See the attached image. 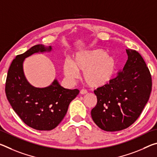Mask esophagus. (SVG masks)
<instances>
[{
    "label": "esophagus",
    "mask_w": 157,
    "mask_h": 157,
    "mask_svg": "<svg viewBox=\"0 0 157 157\" xmlns=\"http://www.w3.org/2000/svg\"><path fill=\"white\" fill-rule=\"evenodd\" d=\"M87 91L86 89H82L81 91H80V94H82V95H84V94H87Z\"/></svg>",
    "instance_id": "esophagus-1"
}]
</instances>
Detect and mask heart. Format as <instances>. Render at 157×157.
Instances as JSON below:
<instances>
[{
    "label": "heart",
    "instance_id": "b5f03b06",
    "mask_svg": "<svg viewBox=\"0 0 157 157\" xmlns=\"http://www.w3.org/2000/svg\"><path fill=\"white\" fill-rule=\"evenodd\" d=\"M115 58L105 51L96 49L77 53L74 62L66 60L63 63V73L68 80L75 81L80 72L86 83L91 87H100L109 83L116 70Z\"/></svg>",
    "mask_w": 157,
    "mask_h": 157
}]
</instances>
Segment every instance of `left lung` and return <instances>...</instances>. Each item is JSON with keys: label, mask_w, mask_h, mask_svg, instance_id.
Segmentation results:
<instances>
[{"label": "left lung", "mask_w": 157, "mask_h": 157, "mask_svg": "<svg viewBox=\"0 0 157 157\" xmlns=\"http://www.w3.org/2000/svg\"><path fill=\"white\" fill-rule=\"evenodd\" d=\"M128 59L109 83L94 91L97 105L93 121L105 131L126 129L136 121L150 98L152 77L144 59L134 50H126Z\"/></svg>", "instance_id": "obj_1"}]
</instances>
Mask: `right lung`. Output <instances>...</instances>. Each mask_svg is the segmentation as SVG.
<instances>
[{"label": "right lung", "mask_w": 157, "mask_h": 157, "mask_svg": "<svg viewBox=\"0 0 157 157\" xmlns=\"http://www.w3.org/2000/svg\"><path fill=\"white\" fill-rule=\"evenodd\" d=\"M51 50V46L39 44L17 55L10 66L5 83V94L13 109L25 124L41 131L52 130L62 122L69 104L79 92L63 88L57 79L44 88L32 86L26 79L23 68L25 58Z\"/></svg>", "instance_id": "right-lung-1"}]
</instances>
